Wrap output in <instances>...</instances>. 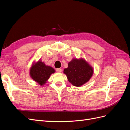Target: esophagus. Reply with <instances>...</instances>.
<instances>
[{"label": "esophagus", "mask_w": 130, "mask_h": 130, "mask_svg": "<svg viewBox=\"0 0 130 130\" xmlns=\"http://www.w3.org/2000/svg\"><path fill=\"white\" fill-rule=\"evenodd\" d=\"M56 71L57 73H61L62 72V69L61 68H57L56 69Z\"/></svg>", "instance_id": "34e87169"}]
</instances>
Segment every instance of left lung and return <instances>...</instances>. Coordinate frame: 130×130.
I'll return each instance as SVG.
<instances>
[{"label":"left lung","instance_id":"left-lung-1","mask_svg":"<svg viewBox=\"0 0 130 130\" xmlns=\"http://www.w3.org/2000/svg\"><path fill=\"white\" fill-rule=\"evenodd\" d=\"M63 73L70 83L80 87L90 80L93 75V69L84 59H73L69 62L68 68L64 69Z\"/></svg>","mask_w":130,"mask_h":130}]
</instances>
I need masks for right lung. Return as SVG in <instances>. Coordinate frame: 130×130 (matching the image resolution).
<instances>
[{"label": "right lung", "instance_id": "add662e5", "mask_svg": "<svg viewBox=\"0 0 130 130\" xmlns=\"http://www.w3.org/2000/svg\"><path fill=\"white\" fill-rule=\"evenodd\" d=\"M55 72V70L53 68L46 66L44 62L39 60L31 67L30 75L34 81L43 86L49 79L50 75Z\"/></svg>", "mask_w": 130, "mask_h": 130}]
</instances>
